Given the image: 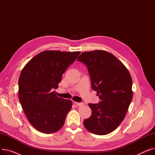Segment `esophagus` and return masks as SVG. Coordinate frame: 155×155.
Wrapping results in <instances>:
<instances>
[{"mask_svg": "<svg viewBox=\"0 0 155 155\" xmlns=\"http://www.w3.org/2000/svg\"><path fill=\"white\" fill-rule=\"evenodd\" d=\"M75 104L77 105H78V106H79V107H81V106H82V105H84V103H82V102H75Z\"/></svg>", "mask_w": 155, "mask_h": 155, "instance_id": "1", "label": "esophagus"}]
</instances>
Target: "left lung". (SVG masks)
<instances>
[{
  "mask_svg": "<svg viewBox=\"0 0 155 155\" xmlns=\"http://www.w3.org/2000/svg\"><path fill=\"white\" fill-rule=\"evenodd\" d=\"M77 61L87 66L92 88L101 100L88 104L92 115L84 120V125L93 134H107L122 123L131 102V75L122 62L106 51L84 52Z\"/></svg>",
  "mask_w": 155,
  "mask_h": 155,
  "instance_id": "obj_1",
  "label": "left lung"
}]
</instances>
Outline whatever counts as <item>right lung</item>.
Returning a JSON list of instances; mask_svg holds the SVG:
<instances>
[{"mask_svg":"<svg viewBox=\"0 0 155 155\" xmlns=\"http://www.w3.org/2000/svg\"><path fill=\"white\" fill-rule=\"evenodd\" d=\"M80 53L45 51L22 70L18 82L19 101L29 122L38 131L50 134L63 126L72 102L56 96L53 91L58 87L63 73Z\"/></svg>","mask_w":155,"mask_h":155,"instance_id":"obj_1","label":"right lung"}]
</instances>
